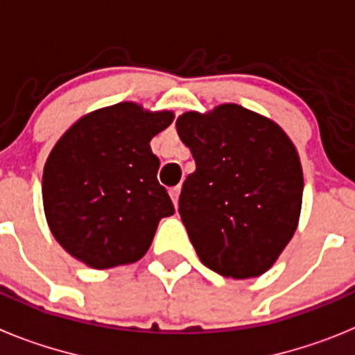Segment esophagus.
<instances>
[{
    "label": "esophagus",
    "mask_w": 355,
    "mask_h": 355,
    "mask_svg": "<svg viewBox=\"0 0 355 355\" xmlns=\"http://www.w3.org/2000/svg\"><path fill=\"white\" fill-rule=\"evenodd\" d=\"M169 196H171L173 204H175V207H177V205H178V196H180V186L171 187V189H169Z\"/></svg>",
    "instance_id": "obj_1"
}]
</instances>
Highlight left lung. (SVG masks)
I'll return each instance as SVG.
<instances>
[{
	"instance_id": "obj_1",
	"label": "left lung",
	"mask_w": 355,
	"mask_h": 355,
	"mask_svg": "<svg viewBox=\"0 0 355 355\" xmlns=\"http://www.w3.org/2000/svg\"><path fill=\"white\" fill-rule=\"evenodd\" d=\"M196 169L178 213L205 267L256 278L278 260L297 227L303 171L293 141L270 119L238 104L177 119Z\"/></svg>"
}]
</instances>
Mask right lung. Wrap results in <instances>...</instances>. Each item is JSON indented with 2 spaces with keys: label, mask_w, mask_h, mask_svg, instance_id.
I'll return each mask as SVG.
<instances>
[{
  "label": "right lung",
  "mask_w": 355,
  "mask_h": 355,
  "mask_svg": "<svg viewBox=\"0 0 355 355\" xmlns=\"http://www.w3.org/2000/svg\"><path fill=\"white\" fill-rule=\"evenodd\" d=\"M173 112L119 103L81 117L53 146L43 171V205L53 238L94 269L141 260L164 216L175 213L157 180L150 141Z\"/></svg>",
  "instance_id": "obj_1"
}]
</instances>
